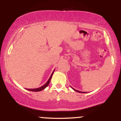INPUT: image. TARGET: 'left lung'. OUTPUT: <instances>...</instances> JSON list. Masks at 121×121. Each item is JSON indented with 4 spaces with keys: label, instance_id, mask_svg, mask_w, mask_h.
I'll return each mask as SVG.
<instances>
[{
    "label": "left lung",
    "instance_id": "8db88e82",
    "mask_svg": "<svg viewBox=\"0 0 121 121\" xmlns=\"http://www.w3.org/2000/svg\"><path fill=\"white\" fill-rule=\"evenodd\" d=\"M72 89H73V90H74V91H77V92H79V93H85V92H83V91H77V90H76L75 89H73V87H72Z\"/></svg>",
    "mask_w": 121,
    "mask_h": 121
}]
</instances>
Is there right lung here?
Wrapping results in <instances>:
<instances>
[{"mask_svg":"<svg viewBox=\"0 0 121 121\" xmlns=\"http://www.w3.org/2000/svg\"><path fill=\"white\" fill-rule=\"evenodd\" d=\"M54 71H55V70H53V72H52V74H51V76H50L49 78L48 79V81H47V82L45 83V84L44 85L41 86V87H38V88H36V89H26L28 90V91H43V90H44V89H45V87H47V86H48V85H49V82H50V81H51V78H52V75H53V73H54Z\"/></svg>","mask_w":121,"mask_h":121,"instance_id":"right-lung-1","label":"right lung"}]
</instances>
